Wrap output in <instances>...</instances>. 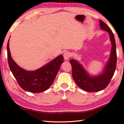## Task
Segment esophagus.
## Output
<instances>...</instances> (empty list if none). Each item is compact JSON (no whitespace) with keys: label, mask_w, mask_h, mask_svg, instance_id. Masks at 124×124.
Here are the masks:
<instances>
[{"label":"esophagus","mask_w":124,"mask_h":124,"mask_svg":"<svg viewBox=\"0 0 124 124\" xmlns=\"http://www.w3.org/2000/svg\"><path fill=\"white\" fill-rule=\"evenodd\" d=\"M63 56H64V59L65 60H68L69 59V55L66 53H65L63 54Z\"/></svg>","instance_id":"esophagus-1"}]
</instances>
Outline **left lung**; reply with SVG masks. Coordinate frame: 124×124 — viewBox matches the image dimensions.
I'll use <instances>...</instances> for the list:
<instances>
[{"mask_svg":"<svg viewBox=\"0 0 124 124\" xmlns=\"http://www.w3.org/2000/svg\"><path fill=\"white\" fill-rule=\"evenodd\" d=\"M9 41V38L7 45L8 63L10 71L21 87L31 93H40L48 89L53 83L61 65L63 62V55H59L37 70L27 71L21 68L12 59Z\"/></svg>","mask_w":124,"mask_h":124,"instance_id":"left-lung-1","label":"left lung"}]
</instances>
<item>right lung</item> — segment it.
Listing matches in <instances>:
<instances>
[{"label":"right lung","mask_w":124,"mask_h":124,"mask_svg":"<svg viewBox=\"0 0 124 124\" xmlns=\"http://www.w3.org/2000/svg\"><path fill=\"white\" fill-rule=\"evenodd\" d=\"M100 25L102 30L106 31L109 33L112 44L110 56L103 70L104 72L97 77L90 78L81 65L77 61L73 59L70 61L72 67L73 79L80 88L86 92H99L106 88L114 76L116 68V45L114 33L104 22L102 21L100 23Z\"/></svg>","instance_id":"1"}]
</instances>
